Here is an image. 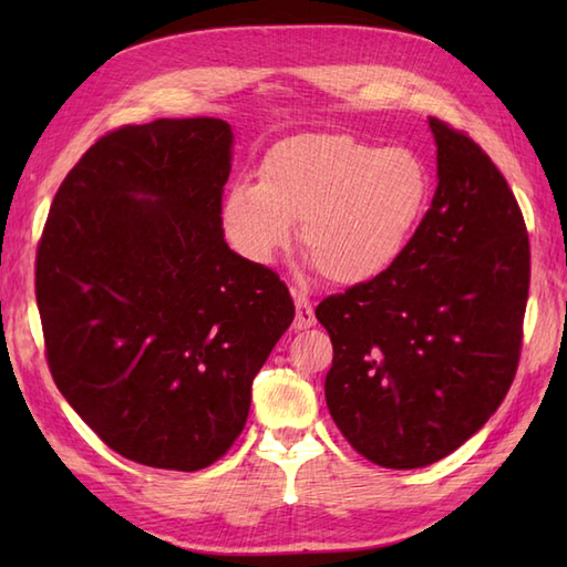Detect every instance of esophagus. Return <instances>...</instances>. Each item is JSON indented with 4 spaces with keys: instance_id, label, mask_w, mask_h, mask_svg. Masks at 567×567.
Instances as JSON below:
<instances>
[{
    "instance_id": "esophagus-1",
    "label": "esophagus",
    "mask_w": 567,
    "mask_h": 567,
    "mask_svg": "<svg viewBox=\"0 0 567 567\" xmlns=\"http://www.w3.org/2000/svg\"><path fill=\"white\" fill-rule=\"evenodd\" d=\"M292 297H295V307H297V317H295V329L297 331H307L317 323V317H315V309H311V302L309 297L305 292L299 290H292Z\"/></svg>"
}]
</instances>
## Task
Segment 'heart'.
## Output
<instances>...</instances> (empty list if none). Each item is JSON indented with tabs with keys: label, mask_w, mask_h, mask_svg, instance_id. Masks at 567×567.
Listing matches in <instances>:
<instances>
[{
	"label": "heart",
	"mask_w": 567,
	"mask_h": 567,
	"mask_svg": "<svg viewBox=\"0 0 567 567\" xmlns=\"http://www.w3.org/2000/svg\"><path fill=\"white\" fill-rule=\"evenodd\" d=\"M429 197L414 151L378 148L348 134H299L265 153L260 183H236L221 204L228 244L252 262L302 246L321 275L360 285L392 268Z\"/></svg>",
	"instance_id": "1"
}]
</instances>
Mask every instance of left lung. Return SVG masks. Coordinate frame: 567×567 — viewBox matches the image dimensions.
<instances>
[{
    "label": "left lung",
    "instance_id": "left-lung-1",
    "mask_svg": "<svg viewBox=\"0 0 567 567\" xmlns=\"http://www.w3.org/2000/svg\"><path fill=\"white\" fill-rule=\"evenodd\" d=\"M439 187L392 268L327 297V404L346 441L392 470L441 461L497 412L522 353L532 277L524 216L489 155L429 118Z\"/></svg>",
    "mask_w": 567,
    "mask_h": 567
}]
</instances>
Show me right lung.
Masks as SVG:
<instances>
[{
  "label": "right lung",
  "instance_id": "right-lung-1",
  "mask_svg": "<svg viewBox=\"0 0 567 567\" xmlns=\"http://www.w3.org/2000/svg\"><path fill=\"white\" fill-rule=\"evenodd\" d=\"M221 118L100 138L60 185L35 256L45 358L68 404L128 461L202 470L244 431L252 378L295 305L228 248Z\"/></svg>",
  "mask_w": 567,
  "mask_h": 567
}]
</instances>
